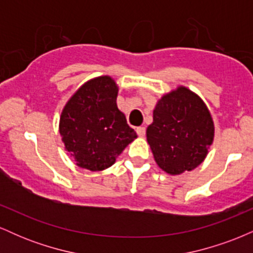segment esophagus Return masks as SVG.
I'll return each mask as SVG.
<instances>
[{
	"label": "esophagus",
	"instance_id": "1",
	"mask_svg": "<svg viewBox=\"0 0 253 253\" xmlns=\"http://www.w3.org/2000/svg\"><path fill=\"white\" fill-rule=\"evenodd\" d=\"M135 130L139 136H145V134H146V128L145 127H136Z\"/></svg>",
	"mask_w": 253,
	"mask_h": 253
}]
</instances>
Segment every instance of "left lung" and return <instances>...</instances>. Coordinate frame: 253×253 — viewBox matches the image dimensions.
I'll use <instances>...</instances> for the list:
<instances>
[{
  "label": "left lung",
  "mask_w": 253,
  "mask_h": 253,
  "mask_svg": "<svg viewBox=\"0 0 253 253\" xmlns=\"http://www.w3.org/2000/svg\"><path fill=\"white\" fill-rule=\"evenodd\" d=\"M146 138L158 167L181 175L205 161L214 139L213 119L195 92L178 86L156 104Z\"/></svg>",
  "instance_id": "left-lung-1"
}]
</instances>
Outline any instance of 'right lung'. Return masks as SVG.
I'll return each mask as SVG.
<instances>
[{
  "instance_id": "1",
  "label": "right lung",
  "mask_w": 253,
  "mask_h": 253,
  "mask_svg": "<svg viewBox=\"0 0 253 253\" xmlns=\"http://www.w3.org/2000/svg\"><path fill=\"white\" fill-rule=\"evenodd\" d=\"M118 85L109 76L84 83L64 107L59 133L76 164L90 171L112 167L136 138L117 106Z\"/></svg>"
}]
</instances>
